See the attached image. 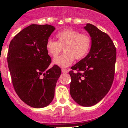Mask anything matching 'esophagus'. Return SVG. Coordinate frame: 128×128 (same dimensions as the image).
I'll return each mask as SVG.
<instances>
[{
    "instance_id": "1",
    "label": "esophagus",
    "mask_w": 128,
    "mask_h": 128,
    "mask_svg": "<svg viewBox=\"0 0 128 128\" xmlns=\"http://www.w3.org/2000/svg\"><path fill=\"white\" fill-rule=\"evenodd\" d=\"M62 72H63V73H68V70H67V69H62Z\"/></svg>"
}]
</instances>
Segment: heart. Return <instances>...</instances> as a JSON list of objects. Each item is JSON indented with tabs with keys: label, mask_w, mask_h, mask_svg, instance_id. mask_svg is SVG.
Returning <instances> with one entry per match:
<instances>
[{
	"label": "heart",
	"mask_w": 128,
	"mask_h": 128,
	"mask_svg": "<svg viewBox=\"0 0 128 128\" xmlns=\"http://www.w3.org/2000/svg\"><path fill=\"white\" fill-rule=\"evenodd\" d=\"M58 41L48 39L46 49L50 56L56 57L62 51L65 54L53 59V63L61 68H67L74 60H81L89 52L92 46L91 36L72 29H66L56 34Z\"/></svg>",
	"instance_id": "1"
}]
</instances>
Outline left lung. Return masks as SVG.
Wrapping results in <instances>:
<instances>
[{
  "label": "left lung",
  "instance_id": "8db88e82",
  "mask_svg": "<svg viewBox=\"0 0 128 128\" xmlns=\"http://www.w3.org/2000/svg\"><path fill=\"white\" fill-rule=\"evenodd\" d=\"M85 29L92 38L90 52L69 72L70 94L76 103L91 106L108 94L113 84L116 50L110 37L93 24Z\"/></svg>",
  "mask_w": 128,
  "mask_h": 128
}]
</instances>
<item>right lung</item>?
Returning <instances> with one entry per match:
<instances>
[{
  "mask_svg": "<svg viewBox=\"0 0 128 128\" xmlns=\"http://www.w3.org/2000/svg\"><path fill=\"white\" fill-rule=\"evenodd\" d=\"M55 28L32 24L10 41L7 54L13 86L20 98L33 108H43L54 96L56 82L61 74L57 65L48 69L51 59L46 42Z\"/></svg>",
  "mask_w": 128,
  "mask_h": 128,
  "instance_id": "right-lung-1",
  "label": "right lung"
}]
</instances>
